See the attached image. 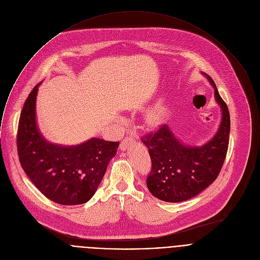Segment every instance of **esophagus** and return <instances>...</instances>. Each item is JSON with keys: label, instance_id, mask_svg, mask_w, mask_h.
I'll return each mask as SVG.
<instances>
[{"label": "esophagus", "instance_id": "1", "mask_svg": "<svg viewBox=\"0 0 260 260\" xmlns=\"http://www.w3.org/2000/svg\"><path fill=\"white\" fill-rule=\"evenodd\" d=\"M133 141H134V138H133L132 136H127V137H125V138L121 141V143H120V148H121V150H126V149L128 148V146H129Z\"/></svg>", "mask_w": 260, "mask_h": 260}]
</instances>
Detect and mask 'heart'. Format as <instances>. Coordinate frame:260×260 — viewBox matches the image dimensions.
<instances>
[{
    "instance_id": "heart-1",
    "label": "heart",
    "mask_w": 260,
    "mask_h": 260,
    "mask_svg": "<svg viewBox=\"0 0 260 260\" xmlns=\"http://www.w3.org/2000/svg\"><path fill=\"white\" fill-rule=\"evenodd\" d=\"M158 116H159V113H157V112H154V113H153V116H152V117H153V119H154V120H156V119L158 118Z\"/></svg>"
}]
</instances>
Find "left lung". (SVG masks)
Instances as JSON below:
<instances>
[{
  "label": "left lung",
  "instance_id": "obj_1",
  "mask_svg": "<svg viewBox=\"0 0 260 260\" xmlns=\"http://www.w3.org/2000/svg\"><path fill=\"white\" fill-rule=\"evenodd\" d=\"M208 77V76H207ZM215 87V98L222 109V121L214 138L203 146H185L167 125L142 137L151 158V171L146 178L149 191L157 199L178 203L189 200L207 188L219 175L226 158L230 114L226 103Z\"/></svg>",
  "mask_w": 260,
  "mask_h": 260
}]
</instances>
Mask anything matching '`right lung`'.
I'll use <instances>...</instances> for the list:
<instances>
[{"label": "right lung", "mask_w": 260, "mask_h": 260, "mask_svg": "<svg viewBox=\"0 0 260 260\" xmlns=\"http://www.w3.org/2000/svg\"><path fill=\"white\" fill-rule=\"evenodd\" d=\"M39 85L29 93L19 119L17 149L21 167L52 202L66 206L85 204L94 194L119 142L91 138L80 145L64 147L46 141L35 120Z\"/></svg>", "instance_id": "1"}]
</instances>
